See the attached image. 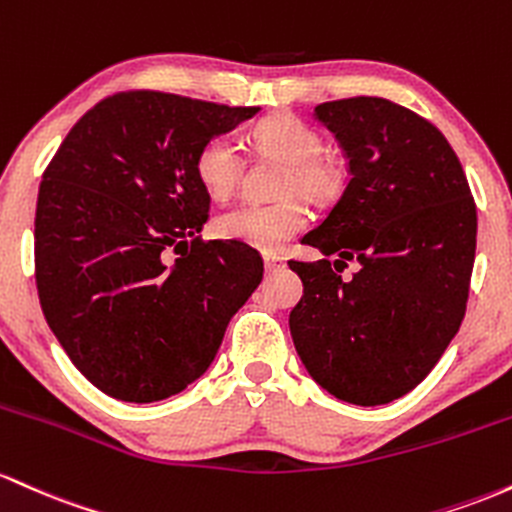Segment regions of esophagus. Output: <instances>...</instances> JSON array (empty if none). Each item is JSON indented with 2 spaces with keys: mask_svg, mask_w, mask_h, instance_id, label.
Here are the masks:
<instances>
[{
  "mask_svg": "<svg viewBox=\"0 0 512 512\" xmlns=\"http://www.w3.org/2000/svg\"><path fill=\"white\" fill-rule=\"evenodd\" d=\"M263 263H266V271H275V268L283 266L285 258L280 254H266V256H263Z\"/></svg>",
  "mask_w": 512,
  "mask_h": 512,
  "instance_id": "34e87169",
  "label": "esophagus"
}]
</instances>
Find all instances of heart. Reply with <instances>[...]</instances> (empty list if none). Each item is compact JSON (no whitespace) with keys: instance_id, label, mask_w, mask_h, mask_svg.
Returning <instances> with one entry per match:
<instances>
[{"instance_id":"obj_1","label":"heart","mask_w":512,"mask_h":512,"mask_svg":"<svg viewBox=\"0 0 512 512\" xmlns=\"http://www.w3.org/2000/svg\"><path fill=\"white\" fill-rule=\"evenodd\" d=\"M256 147L268 157L285 162L278 181V195L287 198L271 205L241 203L212 220L217 237L244 241L263 251H278L309 222V212L297 193L312 200H324L338 188V171L329 159L321 157L324 137L297 116L263 118L256 123ZM244 174L241 147L234 135H215L195 154V176L212 198L225 200L239 186Z\"/></svg>"}]
</instances>
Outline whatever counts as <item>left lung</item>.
<instances>
[{"label":"left lung","instance_id":"obj_1","mask_svg":"<svg viewBox=\"0 0 512 512\" xmlns=\"http://www.w3.org/2000/svg\"><path fill=\"white\" fill-rule=\"evenodd\" d=\"M314 116L336 135L350 176L302 239L324 258L287 261L304 285L292 341L329 394L389 404L426 380L467 312L474 195L445 135L399 103L353 96L319 103ZM348 260L359 271L343 281Z\"/></svg>","mask_w":512,"mask_h":512}]
</instances>
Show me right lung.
<instances>
[{"mask_svg": "<svg viewBox=\"0 0 512 512\" xmlns=\"http://www.w3.org/2000/svg\"><path fill=\"white\" fill-rule=\"evenodd\" d=\"M152 89L86 111L40 181L36 285L79 372L120 401L166 399L215 360L229 319L263 278L244 241L200 237L210 193L195 154L251 118ZM182 256L168 261V249Z\"/></svg>", "mask_w": 512, "mask_h": 512, "instance_id": "obj_1", "label": "right lung"}]
</instances>
